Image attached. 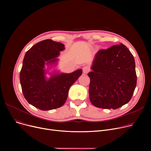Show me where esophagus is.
<instances>
[{
	"label": "esophagus",
	"mask_w": 151,
	"mask_h": 151,
	"mask_svg": "<svg viewBox=\"0 0 151 151\" xmlns=\"http://www.w3.org/2000/svg\"><path fill=\"white\" fill-rule=\"evenodd\" d=\"M89 71H90V68L88 66H85L83 68V72L84 74H87L88 73H89Z\"/></svg>",
	"instance_id": "1"
}]
</instances>
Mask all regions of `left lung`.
<instances>
[{
	"mask_svg": "<svg viewBox=\"0 0 151 151\" xmlns=\"http://www.w3.org/2000/svg\"><path fill=\"white\" fill-rule=\"evenodd\" d=\"M92 69L88 75L89 99L93 106L115 109L131 100L137 76L134 58L124 45L99 50Z\"/></svg>",
	"mask_w": 151,
	"mask_h": 151,
	"instance_id": "left-lung-1",
	"label": "left lung"
}]
</instances>
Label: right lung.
Returning <instances> with one entry per match:
<instances>
[{"instance_id": "add662e5", "label": "right lung", "mask_w": 151, "mask_h": 151, "mask_svg": "<svg viewBox=\"0 0 151 151\" xmlns=\"http://www.w3.org/2000/svg\"><path fill=\"white\" fill-rule=\"evenodd\" d=\"M64 49L63 44L47 39L34 45L25 54L19 75L22 91L29 104L37 108L47 111L63 105L71 86L82 75L79 69L46 80L45 63L56 62L55 58Z\"/></svg>"}]
</instances>
